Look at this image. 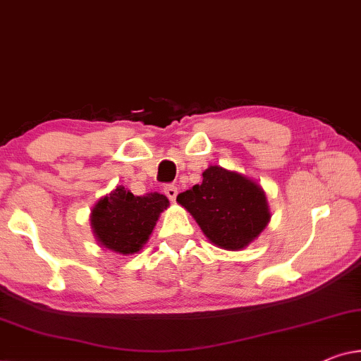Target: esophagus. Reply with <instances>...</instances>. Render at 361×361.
Returning a JSON list of instances; mask_svg holds the SVG:
<instances>
[{
	"instance_id": "34e87169",
	"label": "esophagus",
	"mask_w": 361,
	"mask_h": 361,
	"mask_svg": "<svg viewBox=\"0 0 361 361\" xmlns=\"http://www.w3.org/2000/svg\"><path fill=\"white\" fill-rule=\"evenodd\" d=\"M164 192H165L166 197H169L170 201H173L175 197H176V195H178V191H176V188L173 185H166L164 188Z\"/></svg>"
}]
</instances>
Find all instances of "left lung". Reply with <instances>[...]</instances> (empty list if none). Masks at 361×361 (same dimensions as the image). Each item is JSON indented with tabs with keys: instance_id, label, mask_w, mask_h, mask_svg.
<instances>
[{
	"instance_id": "8db88e82",
	"label": "left lung",
	"mask_w": 361,
	"mask_h": 361,
	"mask_svg": "<svg viewBox=\"0 0 361 361\" xmlns=\"http://www.w3.org/2000/svg\"><path fill=\"white\" fill-rule=\"evenodd\" d=\"M204 235L226 250H240L260 235L270 221L265 192L247 176L209 166L201 185L176 196Z\"/></svg>"
}]
</instances>
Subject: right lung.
Returning <instances> with one entry per match:
<instances>
[{
    "label": "right lung",
    "instance_id": "right-lung-1",
    "mask_svg": "<svg viewBox=\"0 0 361 361\" xmlns=\"http://www.w3.org/2000/svg\"><path fill=\"white\" fill-rule=\"evenodd\" d=\"M169 200L160 192L134 196L118 186L91 211V227L99 243L123 255L139 252L154 231Z\"/></svg>",
    "mask_w": 361,
    "mask_h": 361
}]
</instances>
